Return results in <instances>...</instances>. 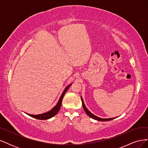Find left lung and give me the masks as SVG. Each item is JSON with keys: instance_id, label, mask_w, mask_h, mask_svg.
I'll return each instance as SVG.
<instances>
[{"instance_id": "left-lung-1", "label": "left lung", "mask_w": 148, "mask_h": 148, "mask_svg": "<svg viewBox=\"0 0 148 148\" xmlns=\"http://www.w3.org/2000/svg\"><path fill=\"white\" fill-rule=\"evenodd\" d=\"M81 99H82V105H83V109H84V111L86 112V113L87 114V115L89 116V117H91V118H92V119H95V120H99V121H108V120H113V119H115V118L102 119V118L97 117V116L95 115L94 114H92L91 112H89V111L88 110V109L86 108V106H85V105H84V101H83V98H82V96H81Z\"/></svg>"}]
</instances>
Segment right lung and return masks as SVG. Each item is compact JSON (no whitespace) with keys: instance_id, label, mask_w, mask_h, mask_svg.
Instances as JSON below:
<instances>
[{"instance_id":"obj_1","label":"right lung","mask_w":148,"mask_h":148,"mask_svg":"<svg viewBox=\"0 0 148 148\" xmlns=\"http://www.w3.org/2000/svg\"><path fill=\"white\" fill-rule=\"evenodd\" d=\"M71 85V84H70L65 88L64 92H62L60 99L57 102V104L56 105V106L54 107H53V108L51 110L48 111L47 112L41 114H38V115H31V114H29L27 113H26V114L29 115L30 117H32L33 118H35V119H38V120H47V119L52 118V117H53V116H55L58 113V112L59 111L61 105H62V99H63V97L65 95V94L66 93V91L68 90Z\"/></svg>"}]
</instances>
